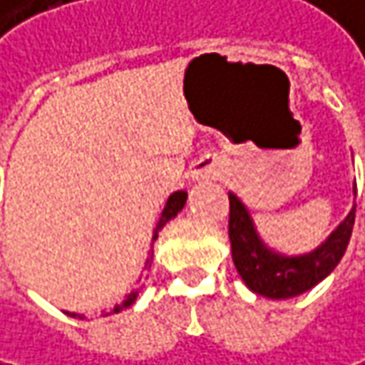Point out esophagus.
<instances>
[{"label": "esophagus", "mask_w": 365, "mask_h": 365, "mask_svg": "<svg viewBox=\"0 0 365 365\" xmlns=\"http://www.w3.org/2000/svg\"><path fill=\"white\" fill-rule=\"evenodd\" d=\"M221 175V163L215 156H202L198 158L192 169H190V178L192 182H209V180H217Z\"/></svg>", "instance_id": "obj_1"}]
</instances>
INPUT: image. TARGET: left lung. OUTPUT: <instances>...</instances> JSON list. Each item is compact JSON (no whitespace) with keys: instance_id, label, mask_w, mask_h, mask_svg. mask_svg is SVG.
<instances>
[{"instance_id":"8db88e82","label":"left lung","mask_w":365,"mask_h":365,"mask_svg":"<svg viewBox=\"0 0 365 365\" xmlns=\"http://www.w3.org/2000/svg\"><path fill=\"white\" fill-rule=\"evenodd\" d=\"M357 187L353 183V196ZM230 242L232 259L242 282L255 294L267 299H290L326 280L341 263L355 223V205L347 217L309 252L286 255L267 247L247 205L230 192Z\"/></svg>"}]
</instances>
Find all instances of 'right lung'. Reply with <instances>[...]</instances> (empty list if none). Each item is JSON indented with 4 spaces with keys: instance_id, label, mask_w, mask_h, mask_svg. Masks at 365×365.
<instances>
[{
    "instance_id": "1",
    "label": "right lung",
    "mask_w": 365,
    "mask_h": 365,
    "mask_svg": "<svg viewBox=\"0 0 365 365\" xmlns=\"http://www.w3.org/2000/svg\"><path fill=\"white\" fill-rule=\"evenodd\" d=\"M185 200H187V192H183V190H178V192H173L169 198H167V202H165V209H163V213L158 217V221H156V225H154V232H152V245L156 242V238H158V232L173 219V217L178 215L180 211H182L183 207H185ZM150 245V247H152ZM152 249L148 252V259H146V263H144V267L150 269V265H152ZM140 290L142 288H138V290H131L127 297H125V301H120V303H116L115 307L108 312V314H118V312H123V309H127V307H131L133 303H135V299H138V294H140ZM106 314V315H108ZM71 317H79V319H83L85 315H79V314H68Z\"/></svg>"
}]
</instances>
